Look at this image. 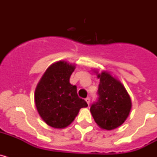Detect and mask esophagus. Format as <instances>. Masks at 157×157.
<instances>
[{"mask_svg":"<svg viewBox=\"0 0 157 157\" xmlns=\"http://www.w3.org/2000/svg\"><path fill=\"white\" fill-rule=\"evenodd\" d=\"M85 100H86V103L89 105V104H90V98H89V97H87Z\"/></svg>","mask_w":157,"mask_h":157,"instance_id":"obj_1","label":"esophagus"}]
</instances>
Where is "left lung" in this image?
Returning a JSON list of instances; mask_svg holds the SVG:
<instances>
[{
	"label": "left lung",
	"instance_id": "1",
	"mask_svg": "<svg viewBox=\"0 0 157 157\" xmlns=\"http://www.w3.org/2000/svg\"><path fill=\"white\" fill-rule=\"evenodd\" d=\"M98 98L90 105V112L101 128L113 130L124 123L131 109V101L120 82L107 72L98 75Z\"/></svg>",
	"mask_w": 157,
	"mask_h": 157
}]
</instances>
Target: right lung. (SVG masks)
<instances>
[{
  "mask_svg": "<svg viewBox=\"0 0 157 157\" xmlns=\"http://www.w3.org/2000/svg\"><path fill=\"white\" fill-rule=\"evenodd\" d=\"M75 66L67 62L53 63L43 75L34 94L36 108L42 120L50 127L63 128L71 123L79 109L88 106L70 83Z\"/></svg>",
  "mask_w": 157,
  "mask_h": 157,
  "instance_id": "right-lung-1",
  "label": "right lung"
}]
</instances>
